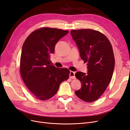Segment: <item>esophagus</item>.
<instances>
[{"mask_svg": "<svg viewBox=\"0 0 130 130\" xmlns=\"http://www.w3.org/2000/svg\"><path fill=\"white\" fill-rule=\"evenodd\" d=\"M75 73L73 71H70V73H69V77L70 78H72V79H75Z\"/></svg>", "mask_w": 130, "mask_h": 130, "instance_id": "1", "label": "esophagus"}]
</instances>
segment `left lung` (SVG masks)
I'll use <instances>...</instances> for the list:
<instances>
[{
  "mask_svg": "<svg viewBox=\"0 0 130 130\" xmlns=\"http://www.w3.org/2000/svg\"><path fill=\"white\" fill-rule=\"evenodd\" d=\"M70 34L81 58L88 66L87 74L81 72L75 74L82 86L75 93L80 99L92 103L101 96L111 80L115 66L112 46L108 38L99 31L73 30Z\"/></svg>",
  "mask_w": 130,
  "mask_h": 130,
  "instance_id": "left-lung-1",
  "label": "left lung"
}]
</instances>
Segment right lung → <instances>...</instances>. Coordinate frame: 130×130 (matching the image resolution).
<instances>
[{"label": "right lung", "instance_id": "1", "mask_svg": "<svg viewBox=\"0 0 130 130\" xmlns=\"http://www.w3.org/2000/svg\"><path fill=\"white\" fill-rule=\"evenodd\" d=\"M68 31L42 27L31 33L23 44L20 61L22 79L37 99H50L58 91L63 81L67 80L70 71L56 68L50 60L55 46Z\"/></svg>", "mask_w": 130, "mask_h": 130}]
</instances>
